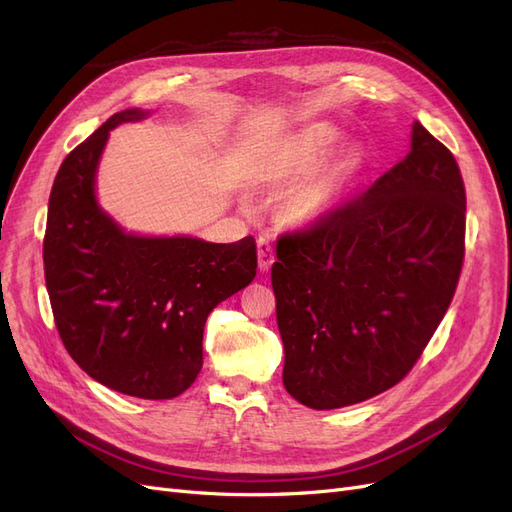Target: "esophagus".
I'll return each mask as SVG.
<instances>
[{"instance_id":"34e87169","label":"esophagus","mask_w":512,"mask_h":512,"mask_svg":"<svg viewBox=\"0 0 512 512\" xmlns=\"http://www.w3.org/2000/svg\"><path fill=\"white\" fill-rule=\"evenodd\" d=\"M256 247H258V269L265 273V271H269L273 267V262H275L273 241L269 237H260Z\"/></svg>"}]
</instances>
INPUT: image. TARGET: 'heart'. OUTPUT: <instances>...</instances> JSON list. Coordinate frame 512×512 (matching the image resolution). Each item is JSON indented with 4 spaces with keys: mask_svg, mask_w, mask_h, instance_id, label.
Instances as JSON below:
<instances>
[{
    "mask_svg": "<svg viewBox=\"0 0 512 512\" xmlns=\"http://www.w3.org/2000/svg\"><path fill=\"white\" fill-rule=\"evenodd\" d=\"M337 138L339 130L327 121L305 126L256 164L254 179L265 185L290 183L327 158ZM339 194H342V179L333 170H314L288 190L286 211L294 220H318L337 205Z\"/></svg>",
    "mask_w": 512,
    "mask_h": 512,
    "instance_id": "1",
    "label": "heart"
}]
</instances>
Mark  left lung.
<instances>
[{
	"label": "left lung",
	"mask_w": 512,
	"mask_h": 512,
	"mask_svg": "<svg viewBox=\"0 0 512 512\" xmlns=\"http://www.w3.org/2000/svg\"><path fill=\"white\" fill-rule=\"evenodd\" d=\"M271 267L286 391L314 410L389 391L421 359L466 256V188L421 123L371 188L277 237Z\"/></svg>",
	"instance_id": "1"
}]
</instances>
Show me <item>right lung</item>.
I'll list each match as a JSON object with an SVG mask.
<instances>
[{
  "mask_svg": "<svg viewBox=\"0 0 512 512\" xmlns=\"http://www.w3.org/2000/svg\"><path fill=\"white\" fill-rule=\"evenodd\" d=\"M121 111L61 162L42 245L53 320L68 354L108 389L173 399L203 367L211 309L256 277V241L126 235L94 196L108 132L143 119Z\"/></svg>",
  "mask_w": 512,
  "mask_h": 512,
  "instance_id": "1",
  "label": "right lung"
}]
</instances>
